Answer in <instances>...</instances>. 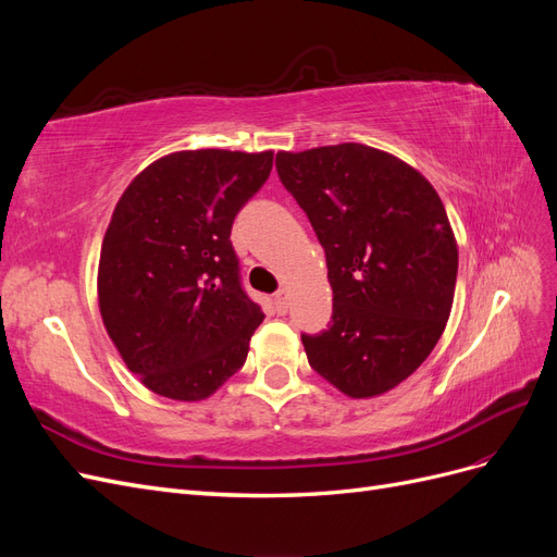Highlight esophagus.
Returning <instances> with one entry per match:
<instances>
[{
    "instance_id": "esophagus-1",
    "label": "esophagus",
    "mask_w": 557,
    "mask_h": 557,
    "mask_svg": "<svg viewBox=\"0 0 557 557\" xmlns=\"http://www.w3.org/2000/svg\"><path fill=\"white\" fill-rule=\"evenodd\" d=\"M274 307H276L278 313L288 311V295H285V290H278V293L274 295Z\"/></svg>"
}]
</instances>
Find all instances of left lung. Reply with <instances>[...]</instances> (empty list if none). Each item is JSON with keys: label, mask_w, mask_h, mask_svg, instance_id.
<instances>
[{"label": "left lung", "mask_w": 557, "mask_h": 557, "mask_svg": "<svg viewBox=\"0 0 557 557\" xmlns=\"http://www.w3.org/2000/svg\"><path fill=\"white\" fill-rule=\"evenodd\" d=\"M278 178L325 248L332 323L301 334L309 364L352 399L393 391L450 315L458 244L432 183L364 144L276 156Z\"/></svg>", "instance_id": "1"}]
</instances>
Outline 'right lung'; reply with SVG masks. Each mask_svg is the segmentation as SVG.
Segmentation results:
<instances>
[{"mask_svg": "<svg viewBox=\"0 0 557 557\" xmlns=\"http://www.w3.org/2000/svg\"><path fill=\"white\" fill-rule=\"evenodd\" d=\"M272 164V150H178L117 199L99 256V313L156 395L207 399L244 367L264 313L242 288L230 232Z\"/></svg>", "mask_w": 557, "mask_h": 557, "instance_id": "1", "label": "right lung"}]
</instances>
